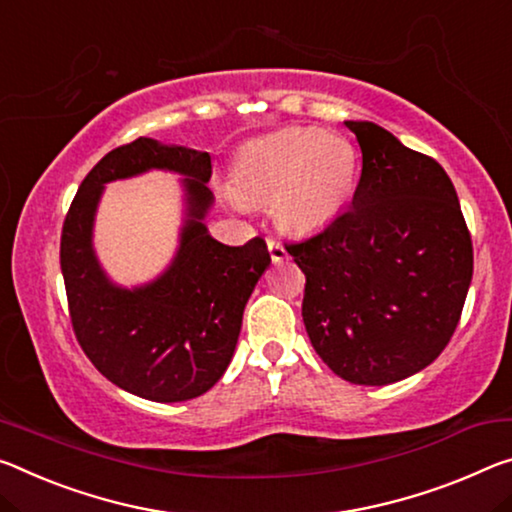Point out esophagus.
<instances>
[{
    "label": "esophagus",
    "instance_id": "34e87169",
    "mask_svg": "<svg viewBox=\"0 0 512 512\" xmlns=\"http://www.w3.org/2000/svg\"><path fill=\"white\" fill-rule=\"evenodd\" d=\"M266 246H269V253H271L273 262H282V259L287 257V250H285V246H282L278 239H273V237L266 239Z\"/></svg>",
    "mask_w": 512,
    "mask_h": 512
}]
</instances>
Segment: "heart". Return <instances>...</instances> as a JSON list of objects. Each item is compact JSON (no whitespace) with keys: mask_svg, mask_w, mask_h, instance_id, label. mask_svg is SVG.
I'll use <instances>...</instances> for the list:
<instances>
[{"mask_svg":"<svg viewBox=\"0 0 512 512\" xmlns=\"http://www.w3.org/2000/svg\"><path fill=\"white\" fill-rule=\"evenodd\" d=\"M358 175V152L346 136L316 127L285 129L243 145L232 164L239 198L271 200L285 230L314 232L342 214Z\"/></svg>","mask_w":512,"mask_h":512,"instance_id":"b5f03b06","label":"heart"}]
</instances>
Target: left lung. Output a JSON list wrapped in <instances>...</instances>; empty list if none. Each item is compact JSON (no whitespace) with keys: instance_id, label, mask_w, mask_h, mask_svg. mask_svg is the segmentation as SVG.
Masks as SVG:
<instances>
[{"instance_id":"1","label":"left lung","mask_w":512,"mask_h":512,"mask_svg":"<svg viewBox=\"0 0 512 512\" xmlns=\"http://www.w3.org/2000/svg\"><path fill=\"white\" fill-rule=\"evenodd\" d=\"M362 150L351 209L285 243L305 273L303 321L319 358L355 385L428 367L456 330L474 250L456 189L433 157L367 120H346Z\"/></svg>"}]
</instances>
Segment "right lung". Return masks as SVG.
Listing matches in <instances>:
<instances>
[{"label": "right lung", "mask_w": 512, "mask_h": 512, "mask_svg": "<svg viewBox=\"0 0 512 512\" xmlns=\"http://www.w3.org/2000/svg\"><path fill=\"white\" fill-rule=\"evenodd\" d=\"M152 167L185 175L187 221L169 269L148 286L125 290L94 257V209L104 183ZM209 177V152L141 136L97 161L63 221L61 273L77 342L104 378L141 399L189 401L218 383L237 346L243 307L271 264L262 237L243 246L209 237L202 223L214 202Z\"/></svg>", "instance_id": "add662e5"}]
</instances>
